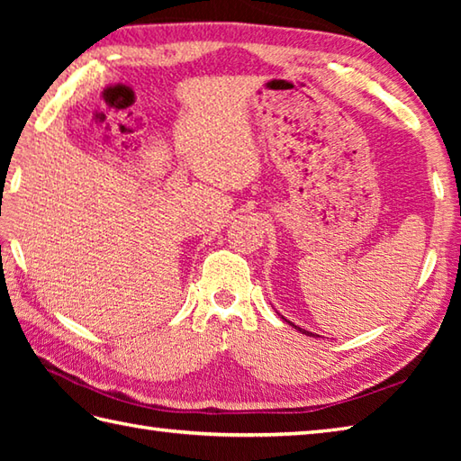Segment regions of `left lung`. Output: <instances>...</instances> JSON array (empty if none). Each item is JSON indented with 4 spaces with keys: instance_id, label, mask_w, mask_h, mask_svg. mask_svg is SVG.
Returning a JSON list of instances; mask_svg holds the SVG:
<instances>
[{
    "instance_id": "obj_1",
    "label": "left lung",
    "mask_w": 461,
    "mask_h": 461,
    "mask_svg": "<svg viewBox=\"0 0 461 461\" xmlns=\"http://www.w3.org/2000/svg\"><path fill=\"white\" fill-rule=\"evenodd\" d=\"M281 319H283V321H285V322H289V325H291L293 329H297L299 332H303V335H307V337H319V335H317V332H311V330H307V329H301V327H297V325H295V322H291V321H287V319H285V317H283V315H281Z\"/></svg>"
}]
</instances>
